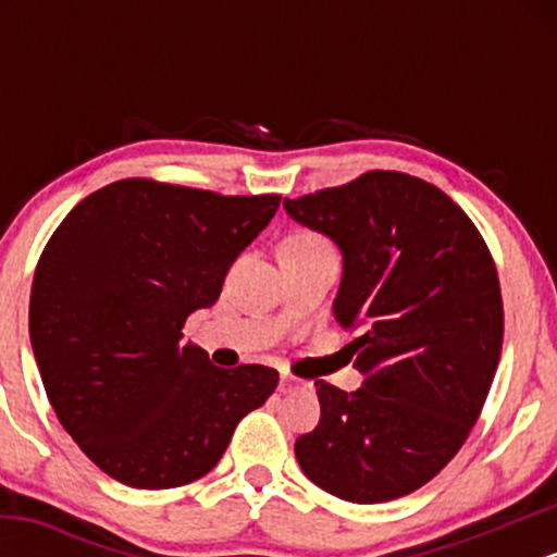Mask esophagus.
<instances>
[{
    "label": "esophagus",
    "mask_w": 557,
    "mask_h": 557,
    "mask_svg": "<svg viewBox=\"0 0 557 557\" xmlns=\"http://www.w3.org/2000/svg\"><path fill=\"white\" fill-rule=\"evenodd\" d=\"M298 385H300V382L296 380V376H290V374L280 376V393H293V389H296Z\"/></svg>",
    "instance_id": "1"
}]
</instances>
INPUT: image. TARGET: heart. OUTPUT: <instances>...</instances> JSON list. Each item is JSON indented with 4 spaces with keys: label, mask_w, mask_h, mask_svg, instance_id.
I'll list each match as a JSON object with an SVG mask.
<instances>
[{
    "label": "heart",
    "mask_w": 557,
    "mask_h": 557,
    "mask_svg": "<svg viewBox=\"0 0 557 557\" xmlns=\"http://www.w3.org/2000/svg\"><path fill=\"white\" fill-rule=\"evenodd\" d=\"M285 243H290V246H317V243H324L319 235H311V233H298V235H290Z\"/></svg>",
    "instance_id": "heart-1"
}]
</instances>
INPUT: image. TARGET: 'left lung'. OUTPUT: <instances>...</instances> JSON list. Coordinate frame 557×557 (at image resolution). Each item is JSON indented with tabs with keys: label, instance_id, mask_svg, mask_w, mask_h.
Wrapping results in <instances>:
<instances>
[{
	"label": "left lung",
	"instance_id": "left-lung-1",
	"mask_svg": "<svg viewBox=\"0 0 557 557\" xmlns=\"http://www.w3.org/2000/svg\"><path fill=\"white\" fill-rule=\"evenodd\" d=\"M283 207L341 248L332 314L361 330V387L314 382L322 417L296 458L341 500H395L445 469L487 400L503 348L495 261L463 209L406 172L372 170Z\"/></svg>",
	"mask_w": 557,
	"mask_h": 557
}]
</instances>
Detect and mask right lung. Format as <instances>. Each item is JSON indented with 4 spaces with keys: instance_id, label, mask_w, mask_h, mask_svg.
I'll use <instances>...</instances> for the list:
<instances>
[{
    "instance_id": "right-lung-1",
    "label": "right lung",
    "mask_w": 557,
    "mask_h": 557,
    "mask_svg": "<svg viewBox=\"0 0 557 557\" xmlns=\"http://www.w3.org/2000/svg\"><path fill=\"white\" fill-rule=\"evenodd\" d=\"M277 207V194L127 177L54 230L30 287V345L57 419L104 474L138 490L201 479L274 393V369L214 367L183 324L220 298Z\"/></svg>"
}]
</instances>
